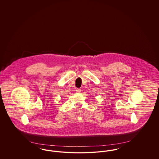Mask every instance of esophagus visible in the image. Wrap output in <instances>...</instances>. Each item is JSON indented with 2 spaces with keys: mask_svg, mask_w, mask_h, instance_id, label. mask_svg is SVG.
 Instances as JSON below:
<instances>
[{
  "mask_svg": "<svg viewBox=\"0 0 159 159\" xmlns=\"http://www.w3.org/2000/svg\"><path fill=\"white\" fill-rule=\"evenodd\" d=\"M80 92H81V89H76V92H77V93H80Z\"/></svg>",
  "mask_w": 159,
  "mask_h": 159,
  "instance_id": "obj_1",
  "label": "esophagus"
}]
</instances>
